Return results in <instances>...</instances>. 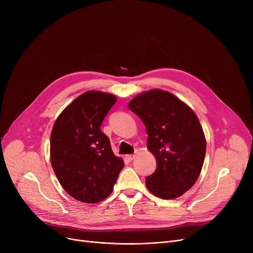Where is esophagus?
<instances>
[{
  "label": "esophagus",
  "mask_w": 253,
  "mask_h": 253,
  "mask_svg": "<svg viewBox=\"0 0 253 253\" xmlns=\"http://www.w3.org/2000/svg\"><path fill=\"white\" fill-rule=\"evenodd\" d=\"M135 158V155H126L125 156V159L128 161V162H131L133 159Z\"/></svg>",
  "instance_id": "1"
}]
</instances>
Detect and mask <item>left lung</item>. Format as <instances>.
Wrapping results in <instances>:
<instances>
[{
  "label": "left lung",
  "mask_w": 253,
  "mask_h": 253,
  "mask_svg": "<svg viewBox=\"0 0 253 253\" xmlns=\"http://www.w3.org/2000/svg\"><path fill=\"white\" fill-rule=\"evenodd\" d=\"M128 108L147 127V147L157 161L156 171L145 178L148 190L164 200L180 197L195 184L204 163L206 138L197 115L162 89L140 93Z\"/></svg>",
  "instance_id": "left-lung-1"
}]
</instances>
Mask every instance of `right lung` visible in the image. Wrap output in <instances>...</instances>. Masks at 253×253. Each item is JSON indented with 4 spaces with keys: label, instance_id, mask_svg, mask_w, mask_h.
I'll return each instance as SVG.
<instances>
[{
    "label": "right lung",
    "instance_id": "right-lung-1",
    "mask_svg": "<svg viewBox=\"0 0 253 253\" xmlns=\"http://www.w3.org/2000/svg\"><path fill=\"white\" fill-rule=\"evenodd\" d=\"M108 92L90 90L57 117L50 136V161L63 190L76 200L93 204L108 198L124 167L100 130L116 103Z\"/></svg>",
    "mask_w": 253,
    "mask_h": 253
}]
</instances>
